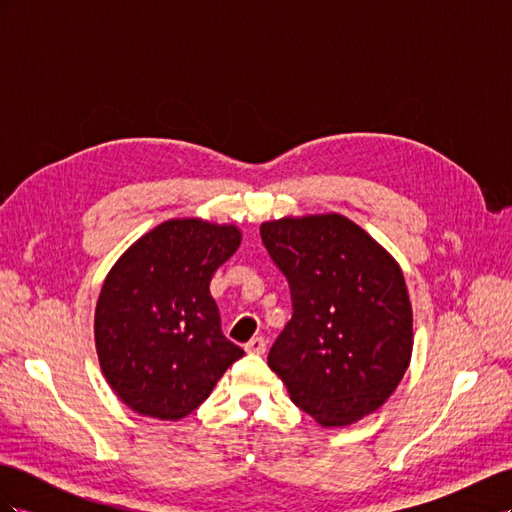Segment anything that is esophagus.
Instances as JSON below:
<instances>
[{
    "instance_id": "obj_1",
    "label": "esophagus",
    "mask_w": 512,
    "mask_h": 512,
    "mask_svg": "<svg viewBox=\"0 0 512 512\" xmlns=\"http://www.w3.org/2000/svg\"><path fill=\"white\" fill-rule=\"evenodd\" d=\"M245 352L250 354H265L267 352V342L262 337H252L250 342L245 344Z\"/></svg>"
}]
</instances>
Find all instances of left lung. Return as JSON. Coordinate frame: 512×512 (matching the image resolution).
Masks as SVG:
<instances>
[{"instance_id": "8db88e82", "label": "left lung", "mask_w": 512, "mask_h": 512, "mask_svg": "<svg viewBox=\"0 0 512 512\" xmlns=\"http://www.w3.org/2000/svg\"><path fill=\"white\" fill-rule=\"evenodd\" d=\"M286 275L292 318L269 350L290 399L322 427L378 410L412 359V303L397 260L339 213L260 224Z\"/></svg>"}]
</instances>
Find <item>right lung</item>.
<instances>
[{
	"mask_svg": "<svg viewBox=\"0 0 512 512\" xmlns=\"http://www.w3.org/2000/svg\"><path fill=\"white\" fill-rule=\"evenodd\" d=\"M241 230L175 218L136 239L108 271L96 303L100 369L132 412L179 421L211 395L243 350L222 335L211 275Z\"/></svg>",
	"mask_w": 512,
	"mask_h": 512,
	"instance_id": "right-lung-1",
	"label": "right lung"
}]
</instances>
